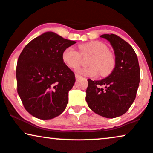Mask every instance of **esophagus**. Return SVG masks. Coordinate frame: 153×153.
Segmentation results:
<instances>
[{"label":"esophagus","instance_id":"1","mask_svg":"<svg viewBox=\"0 0 153 153\" xmlns=\"http://www.w3.org/2000/svg\"><path fill=\"white\" fill-rule=\"evenodd\" d=\"M75 78H79L80 77V75H78V74H77V73H75Z\"/></svg>","mask_w":153,"mask_h":153}]
</instances>
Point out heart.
<instances>
[{
	"label": "heart",
	"mask_w": 153,
	"mask_h": 153,
	"mask_svg": "<svg viewBox=\"0 0 153 153\" xmlns=\"http://www.w3.org/2000/svg\"><path fill=\"white\" fill-rule=\"evenodd\" d=\"M80 52L73 46L65 48L62 52L63 62L69 68L76 69L80 65L82 56H91L88 61V68H82L77 72L82 75L95 77L100 73L102 76L109 75L116 65L115 56L108 50L105 44L100 41H92L79 46Z\"/></svg>",
	"instance_id": "1"
}]
</instances>
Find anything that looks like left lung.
Returning <instances> with one entry per match:
<instances>
[{"label": "left lung", "mask_w": 153, "mask_h": 153, "mask_svg": "<svg viewBox=\"0 0 153 153\" xmlns=\"http://www.w3.org/2000/svg\"><path fill=\"white\" fill-rule=\"evenodd\" d=\"M114 50L116 65L113 71L101 80L88 79L86 102L88 107L102 117L116 118L128 111L136 99L140 73L138 60L133 47L116 34H103Z\"/></svg>", "instance_id": "1"}]
</instances>
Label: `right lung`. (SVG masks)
<instances>
[{
  "label": "right lung",
  "instance_id": "add662e5",
  "mask_svg": "<svg viewBox=\"0 0 153 153\" xmlns=\"http://www.w3.org/2000/svg\"><path fill=\"white\" fill-rule=\"evenodd\" d=\"M75 43L47 32L32 39L21 52L16 68L17 93L33 117L51 119L65 110L75 78L61 55Z\"/></svg>",
  "mask_w": 153,
  "mask_h": 153
}]
</instances>
